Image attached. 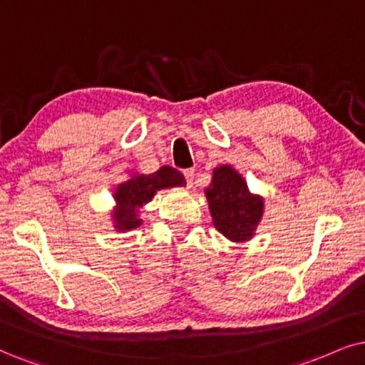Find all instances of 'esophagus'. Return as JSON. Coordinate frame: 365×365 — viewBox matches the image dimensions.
I'll return each instance as SVG.
<instances>
[{"label":"esophagus","instance_id":"34e87169","mask_svg":"<svg viewBox=\"0 0 365 365\" xmlns=\"http://www.w3.org/2000/svg\"><path fill=\"white\" fill-rule=\"evenodd\" d=\"M183 175H185L187 185H188V187H192V185H193V178H195V170H193V168L183 170Z\"/></svg>","mask_w":365,"mask_h":365}]
</instances>
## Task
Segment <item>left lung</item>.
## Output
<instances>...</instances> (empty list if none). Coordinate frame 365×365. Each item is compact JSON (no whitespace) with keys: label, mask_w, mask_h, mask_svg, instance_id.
Returning a JSON list of instances; mask_svg holds the SVG:
<instances>
[{"label":"left lung","mask_w":365,"mask_h":365,"mask_svg":"<svg viewBox=\"0 0 365 365\" xmlns=\"http://www.w3.org/2000/svg\"><path fill=\"white\" fill-rule=\"evenodd\" d=\"M212 222L232 242L249 241L264 214V198L249 192L246 180L230 165L212 172L210 187L205 188Z\"/></svg>","instance_id":"8db88e82"}]
</instances>
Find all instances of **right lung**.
<instances>
[{
    "instance_id": "1",
    "label": "right lung",
    "mask_w": 365,
    "mask_h": 365,
    "mask_svg": "<svg viewBox=\"0 0 365 365\" xmlns=\"http://www.w3.org/2000/svg\"><path fill=\"white\" fill-rule=\"evenodd\" d=\"M187 182L183 175L172 167H161L155 173L140 175L133 173L126 182L119 183L114 190V207L113 224L118 232H128L140 227L143 220L140 219V209H143L155 193L161 188L185 187Z\"/></svg>"
}]
</instances>
